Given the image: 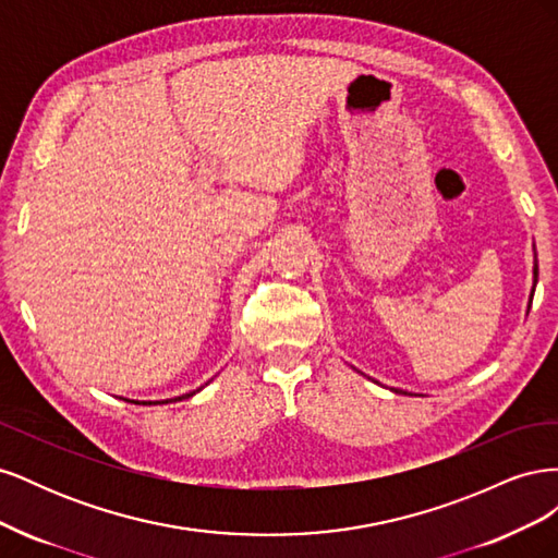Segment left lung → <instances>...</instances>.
Segmentation results:
<instances>
[{
  "mask_svg": "<svg viewBox=\"0 0 558 558\" xmlns=\"http://www.w3.org/2000/svg\"><path fill=\"white\" fill-rule=\"evenodd\" d=\"M535 286H537V253H535V244H533V289L529 295V310H531V302H533V293H535ZM526 310V314H529ZM393 393H408V391H400V388H391Z\"/></svg>",
  "mask_w": 558,
  "mask_h": 558,
  "instance_id": "8db88e82",
  "label": "left lung"
}]
</instances>
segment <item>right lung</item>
I'll return each instance as SVG.
<instances>
[{
  "mask_svg": "<svg viewBox=\"0 0 558 558\" xmlns=\"http://www.w3.org/2000/svg\"><path fill=\"white\" fill-rule=\"evenodd\" d=\"M209 384V381H207ZM205 384V386H207ZM205 386H199V388H195V391H191V393H183V396H177V398H167V400H130V398H123V400H128V402H134V404H170V402H179V400H185V398H193L195 393H199L202 388Z\"/></svg>",
  "mask_w": 558,
  "mask_h": 558,
  "instance_id": "obj_1",
  "label": "right lung"
}]
</instances>
